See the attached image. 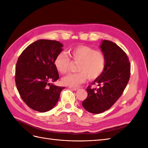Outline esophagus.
<instances>
[{
    "instance_id": "1",
    "label": "esophagus",
    "mask_w": 148,
    "mask_h": 148,
    "mask_svg": "<svg viewBox=\"0 0 148 148\" xmlns=\"http://www.w3.org/2000/svg\"><path fill=\"white\" fill-rule=\"evenodd\" d=\"M69 88H70L71 90H74V91H77L79 90V88H74V87H69Z\"/></svg>"
}]
</instances>
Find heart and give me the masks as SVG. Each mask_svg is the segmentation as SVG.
<instances>
[{
    "label": "heart",
    "instance_id": "1",
    "mask_svg": "<svg viewBox=\"0 0 148 148\" xmlns=\"http://www.w3.org/2000/svg\"><path fill=\"white\" fill-rule=\"evenodd\" d=\"M68 55L74 61L79 62L76 73H71L62 79L64 85L76 87L88 77L94 80L102 76L106 67V58L103 53L86 45H79L68 51ZM71 59L67 53L62 51L56 56L54 64L61 74L67 72Z\"/></svg>",
    "mask_w": 148,
    "mask_h": 148
}]
</instances>
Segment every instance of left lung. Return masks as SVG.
<instances>
[{
  "instance_id": "left-lung-1",
  "label": "left lung",
  "mask_w": 148,
  "mask_h": 148,
  "mask_svg": "<svg viewBox=\"0 0 148 148\" xmlns=\"http://www.w3.org/2000/svg\"><path fill=\"white\" fill-rule=\"evenodd\" d=\"M106 58V67L101 76L91 84L99 88L87 87V98L82 105L87 111L99 114L110 109L123 93L130 76L128 57L120 47L110 40H103L100 45Z\"/></svg>"
}]
</instances>
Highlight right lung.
Wrapping results in <instances>:
<instances>
[{
    "mask_svg": "<svg viewBox=\"0 0 148 148\" xmlns=\"http://www.w3.org/2000/svg\"><path fill=\"white\" fill-rule=\"evenodd\" d=\"M62 47L56 40L39 39L27 46L18 59L16 85L22 100L34 111L45 112L51 110L64 89L49 83L59 78L54 60Z\"/></svg>",
    "mask_w": 148,
    "mask_h": 148,
    "instance_id": "obj_1",
    "label": "right lung"
}]
</instances>
